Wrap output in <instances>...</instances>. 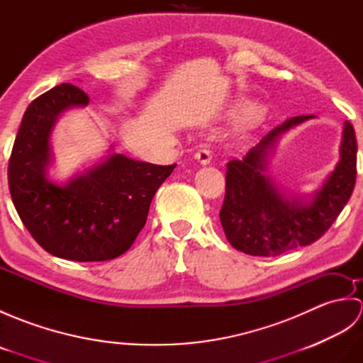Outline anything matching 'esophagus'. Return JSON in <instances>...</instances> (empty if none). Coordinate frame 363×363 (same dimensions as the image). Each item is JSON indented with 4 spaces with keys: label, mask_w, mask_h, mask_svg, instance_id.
<instances>
[{
    "label": "esophagus",
    "mask_w": 363,
    "mask_h": 363,
    "mask_svg": "<svg viewBox=\"0 0 363 363\" xmlns=\"http://www.w3.org/2000/svg\"><path fill=\"white\" fill-rule=\"evenodd\" d=\"M196 160L199 162L201 165H211L212 162V152L209 150H199L196 154H195Z\"/></svg>",
    "instance_id": "1"
}]
</instances>
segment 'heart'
Returning a JSON list of instances; mask_svg holds the SVG:
<instances>
[{"label": "heart", "mask_w": 363, "mask_h": 363, "mask_svg": "<svg viewBox=\"0 0 363 363\" xmlns=\"http://www.w3.org/2000/svg\"><path fill=\"white\" fill-rule=\"evenodd\" d=\"M260 109L252 103H240L234 111V118L235 120H251L259 117Z\"/></svg>", "instance_id": "heart-1"}]
</instances>
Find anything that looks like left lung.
Masks as SVG:
<instances>
[{
  "label": "left lung",
  "instance_id": "8db88e82",
  "mask_svg": "<svg viewBox=\"0 0 363 363\" xmlns=\"http://www.w3.org/2000/svg\"><path fill=\"white\" fill-rule=\"evenodd\" d=\"M315 115L293 117L274 128L242 160H230L220 220L228 242L250 256H279L311 245L326 233L352 195L357 142L345 123L340 160L321 186L307 195L287 194L268 174L281 137Z\"/></svg>",
  "mask_w": 363,
  "mask_h": 363
}]
</instances>
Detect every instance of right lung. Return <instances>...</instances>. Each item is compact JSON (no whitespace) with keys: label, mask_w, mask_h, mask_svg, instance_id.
<instances>
[{"label":"right lung","mask_w":363,"mask_h":363,"mask_svg":"<svg viewBox=\"0 0 363 363\" xmlns=\"http://www.w3.org/2000/svg\"><path fill=\"white\" fill-rule=\"evenodd\" d=\"M89 96L72 84L29 104L15 138L9 190L23 225L45 251L76 262L111 260L126 252L148 217L157 189L176 165H154L113 152L65 182L50 177L51 135L67 111Z\"/></svg>","instance_id":"add662e5"}]
</instances>
